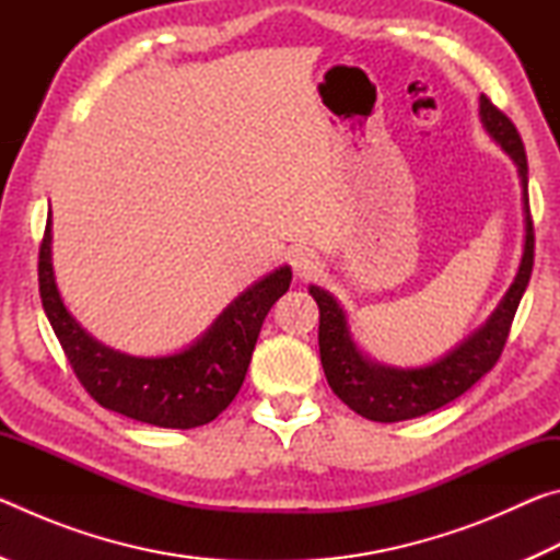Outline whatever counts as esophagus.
<instances>
[{"label": "esophagus", "instance_id": "obj_1", "mask_svg": "<svg viewBox=\"0 0 560 560\" xmlns=\"http://www.w3.org/2000/svg\"><path fill=\"white\" fill-rule=\"evenodd\" d=\"M291 264H293V271H296L299 279H311L320 271V261L316 254L311 249H303V246L291 254Z\"/></svg>", "mask_w": 560, "mask_h": 560}]
</instances>
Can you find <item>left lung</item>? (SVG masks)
Listing matches in <instances>:
<instances>
[{
	"instance_id": "1",
	"label": "left lung",
	"mask_w": 560,
	"mask_h": 560,
	"mask_svg": "<svg viewBox=\"0 0 560 560\" xmlns=\"http://www.w3.org/2000/svg\"><path fill=\"white\" fill-rule=\"evenodd\" d=\"M479 116L489 136L506 150L518 167L521 189H524L521 200H524L526 214L524 257H521L518 273L487 324L430 365L390 368L373 363L371 358L360 353L353 338H350L343 308L338 306V301L328 291L318 287L308 289L320 311L318 348L326 381L330 390L350 410L365 417V420L400 422L438 410V407L452 402L454 397L467 393L481 375H487L497 365L501 350L506 346L511 320L516 316L521 296H524L528 287L530 269H534V222H530L528 210V165L524 143H521L518 130L506 113H501L487 96H481Z\"/></svg>"
}]
</instances>
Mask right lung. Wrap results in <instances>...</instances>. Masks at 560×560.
<instances>
[{"mask_svg": "<svg viewBox=\"0 0 560 560\" xmlns=\"http://www.w3.org/2000/svg\"><path fill=\"white\" fill-rule=\"evenodd\" d=\"M289 283V267L271 271L236 296L189 348L136 358L98 343L66 311L51 267V214L39 246L42 306L75 377L106 410L170 430L200 428L230 407L244 383L264 318Z\"/></svg>", "mask_w": 560, "mask_h": 560, "instance_id": "right-lung-1", "label": "right lung"}]
</instances>
